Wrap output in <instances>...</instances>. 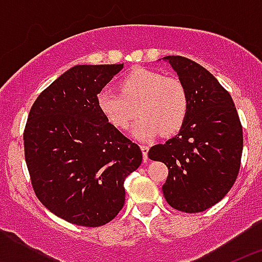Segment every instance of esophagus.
Wrapping results in <instances>:
<instances>
[{"label":"esophagus","mask_w":262,"mask_h":262,"mask_svg":"<svg viewBox=\"0 0 262 262\" xmlns=\"http://www.w3.org/2000/svg\"><path fill=\"white\" fill-rule=\"evenodd\" d=\"M140 149H142V152H143V159L147 160L148 159V149H149V147H148L147 144H142L140 145Z\"/></svg>","instance_id":"34e87169"}]
</instances>
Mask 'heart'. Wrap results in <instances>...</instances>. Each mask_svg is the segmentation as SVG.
I'll list each match as a JSON object with an SVG mask.
<instances>
[{"label":"heart","instance_id":"1","mask_svg":"<svg viewBox=\"0 0 262 262\" xmlns=\"http://www.w3.org/2000/svg\"><path fill=\"white\" fill-rule=\"evenodd\" d=\"M119 92L102 90L97 103L108 123L127 129L138 113L134 128L139 139L147 140L163 133L172 135L184 124L189 113V94L181 80L165 77L148 69L131 72L119 82ZM138 110L136 111V108Z\"/></svg>","mask_w":262,"mask_h":262}]
</instances>
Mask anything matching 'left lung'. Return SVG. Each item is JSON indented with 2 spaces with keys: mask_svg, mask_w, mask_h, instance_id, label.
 Returning a JSON list of instances; mask_svg holds the SVG:
<instances>
[{
  "mask_svg": "<svg viewBox=\"0 0 262 262\" xmlns=\"http://www.w3.org/2000/svg\"><path fill=\"white\" fill-rule=\"evenodd\" d=\"M189 94L180 133L151 147L148 157L168 166L166 202L178 211L202 212L224 198L239 174L243 127L230 93L198 62L165 56Z\"/></svg>",
  "mask_w": 262,
  "mask_h": 262,
  "instance_id": "1",
  "label": "left lung"
}]
</instances>
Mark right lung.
Wrapping results in <instances>:
<instances>
[{"instance_id": "add662e5", "label": "right lung", "mask_w": 262, "mask_h": 262, "mask_svg": "<svg viewBox=\"0 0 262 262\" xmlns=\"http://www.w3.org/2000/svg\"><path fill=\"white\" fill-rule=\"evenodd\" d=\"M123 64L76 66L41 92L23 133L38 200L72 224L99 227L124 205V180L142 164L136 143L108 123L98 93Z\"/></svg>"}]
</instances>
